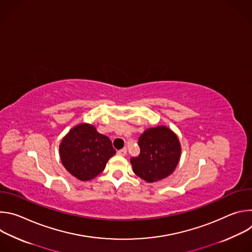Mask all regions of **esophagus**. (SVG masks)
Returning <instances> with one entry per match:
<instances>
[{
    "label": "esophagus",
    "instance_id": "esophagus-1",
    "mask_svg": "<svg viewBox=\"0 0 252 252\" xmlns=\"http://www.w3.org/2000/svg\"><path fill=\"white\" fill-rule=\"evenodd\" d=\"M126 148H124V149H122V150L118 151V155H119V156L125 157V156H126Z\"/></svg>",
    "mask_w": 252,
    "mask_h": 252
}]
</instances>
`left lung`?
Listing matches in <instances>:
<instances>
[{"mask_svg":"<svg viewBox=\"0 0 252 252\" xmlns=\"http://www.w3.org/2000/svg\"><path fill=\"white\" fill-rule=\"evenodd\" d=\"M140 154L130 158L133 172L147 183L170 175L181 158L182 148L176 134L167 126L148 128L138 138Z\"/></svg>","mask_w":252,"mask_h":252,"instance_id":"obj_1","label":"left lung"}]
</instances>
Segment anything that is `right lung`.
Returning <instances> with one entry per match:
<instances>
[{
	"instance_id": "right-lung-1",
	"label": "right lung",
	"mask_w": 252,
	"mask_h": 252,
	"mask_svg": "<svg viewBox=\"0 0 252 252\" xmlns=\"http://www.w3.org/2000/svg\"><path fill=\"white\" fill-rule=\"evenodd\" d=\"M111 139L89 124L71 128L60 145V157L64 168L82 182L98 175L114 155Z\"/></svg>"
}]
</instances>
